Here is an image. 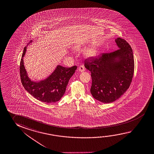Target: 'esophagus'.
<instances>
[{
	"mask_svg": "<svg viewBox=\"0 0 154 154\" xmlns=\"http://www.w3.org/2000/svg\"><path fill=\"white\" fill-rule=\"evenodd\" d=\"M78 70L81 71V72H83V71H85L84 66H82V65H81V66L78 67Z\"/></svg>",
	"mask_w": 154,
	"mask_h": 154,
	"instance_id": "34e87169",
	"label": "esophagus"
}]
</instances>
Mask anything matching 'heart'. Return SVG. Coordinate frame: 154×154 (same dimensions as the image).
<instances>
[{
  "mask_svg": "<svg viewBox=\"0 0 154 154\" xmlns=\"http://www.w3.org/2000/svg\"><path fill=\"white\" fill-rule=\"evenodd\" d=\"M94 53H95L94 49V48H90V49H89L88 50L86 51L85 54L87 57H91V56H92L94 55Z\"/></svg>",
  "mask_w": 154,
  "mask_h": 154,
  "instance_id": "b5f03b06",
  "label": "heart"
}]
</instances>
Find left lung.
<instances>
[{"label":"left lung","instance_id":"1","mask_svg":"<svg viewBox=\"0 0 154 154\" xmlns=\"http://www.w3.org/2000/svg\"><path fill=\"white\" fill-rule=\"evenodd\" d=\"M116 42L118 50L103 53L84 63L91 72V94L103 103L119 98L129 88L133 77L134 60L131 45L121 38H116Z\"/></svg>","mask_w":154,"mask_h":154}]
</instances>
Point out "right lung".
I'll list each match as a JSON object with an SVG mask.
<instances>
[{"label":"right lung","mask_w":154,"mask_h":154,"mask_svg":"<svg viewBox=\"0 0 154 154\" xmlns=\"http://www.w3.org/2000/svg\"><path fill=\"white\" fill-rule=\"evenodd\" d=\"M32 42V41H30L29 43ZM26 49L27 47H25L20 63L21 81L24 88L39 101L46 103L59 101L65 93L69 81L75 73L77 66L66 68L57 66L55 70L45 80L39 82H32L28 78L23 65V57Z\"/></svg>","instance_id":"right-lung-1"}]
</instances>
